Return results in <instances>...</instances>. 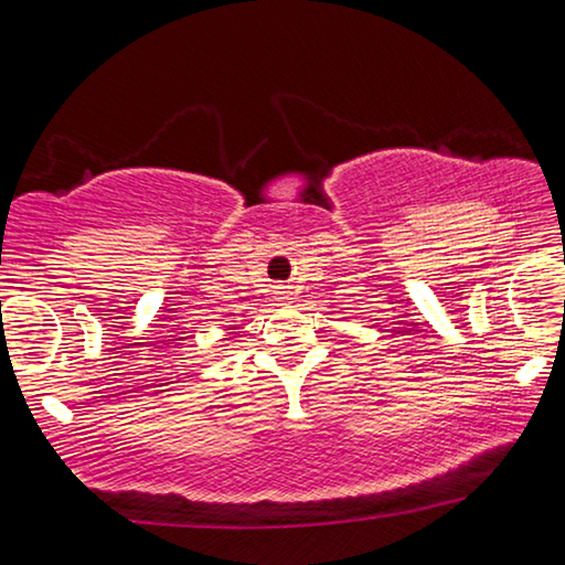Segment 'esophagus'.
Segmentation results:
<instances>
[{
  "label": "esophagus",
  "instance_id": "34e87169",
  "mask_svg": "<svg viewBox=\"0 0 565 565\" xmlns=\"http://www.w3.org/2000/svg\"><path fill=\"white\" fill-rule=\"evenodd\" d=\"M276 294H279V299H281V301L289 299V291H284V289H281V291H276Z\"/></svg>",
  "mask_w": 565,
  "mask_h": 565
}]
</instances>
